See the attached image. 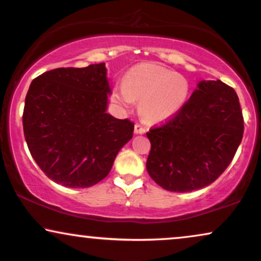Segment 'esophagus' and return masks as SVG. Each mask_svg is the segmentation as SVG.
<instances>
[{
  "label": "esophagus",
  "instance_id": "obj_1",
  "mask_svg": "<svg viewBox=\"0 0 261 261\" xmlns=\"http://www.w3.org/2000/svg\"><path fill=\"white\" fill-rule=\"evenodd\" d=\"M135 134L137 135H142V134H146V128H144L142 125L136 124L135 125Z\"/></svg>",
  "mask_w": 261,
  "mask_h": 261
}]
</instances>
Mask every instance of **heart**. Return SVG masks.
Returning a JSON list of instances; mask_svg holds the SVG:
<instances>
[{"instance_id":"heart-1","label":"heart","mask_w":261,"mask_h":261,"mask_svg":"<svg viewBox=\"0 0 261 261\" xmlns=\"http://www.w3.org/2000/svg\"><path fill=\"white\" fill-rule=\"evenodd\" d=\"M190 84L177 72L155 64H138L125 74L123 87L113 89L111 97L124 108L140 101L141 118L148 124H163L186 106Z\"/></svg>"}]
</instances>
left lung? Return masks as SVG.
Listing matches in <instances>:
<instances>
[{
  "label": "left lung",
  "instance_id": "8db88e82",
  "mask_svg": "<svg viewBox=\"0 0 261 261\" xmlns=\"http://www.w3.org/2000/svg\"><path fill=\"white\" fill-rule=\"evenodd\" d=\"M243 136L239 96L222 81H201L176 117L147 133V171L161 188L187 193L210 186L231 163Z\"/></svg>",
  "mask_w": 261,
  "mask_h": 261
}]
</instances>
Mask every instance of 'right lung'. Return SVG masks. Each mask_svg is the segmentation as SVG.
<instances>
[{
	"mask_svg": "<svg viewBox=\"0 0 261 261\" xmlns=\"http://www.w3.org/2000/svg\"><path fill=\"white\" fill-rule=\"evenodd\" d=\"M105 62L55 68L32 81L22 126L29 150L45 176L68 188H89L110 173L134 135V123L107 113Z\"/></svg>",
	"mask_w": 261,
	"mask_h": 261,
	"instance_id": "obj_1",
	"label": "right lung"
}]
</instances>
